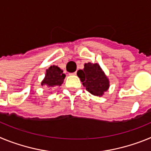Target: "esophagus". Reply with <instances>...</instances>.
<instances>
[{
	"instance_id": "esophagus-1",
	"label": "esophagus",
	"mask_w": 151,
	"mask_h": 151,
	"mask_svg": "<svg viewBox=\"0 0 151 151\" xmlns=\"http://www.w3.org/2000/svg\"><path fill=\"white\" fill-rule=\"evenodd\" d=\"M77 74V73L76 72H75V73H71V74L70 75H73V76H76V75Z\"/></svg>"
}]
</instances>
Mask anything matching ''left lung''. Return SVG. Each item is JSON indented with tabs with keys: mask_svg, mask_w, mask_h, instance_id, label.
<instances>
[{
	"mask_svg": "<svg viewBox=\"0 0 151 151\" xmlns=\"http://www.w3.org/2000/svg\"><path fill=\"white\" fill-rule=\"evenodd\" d=\"M77 76L86 90L93 95L102 96L110 87L109 79L99 64L85 63L84 69H79Z\"/></svg>",
	"mask_w": 151,
	"mask_h": 151,
	"instance_id": "8db88e82",
	"label": "left lung"
}]
</instances>
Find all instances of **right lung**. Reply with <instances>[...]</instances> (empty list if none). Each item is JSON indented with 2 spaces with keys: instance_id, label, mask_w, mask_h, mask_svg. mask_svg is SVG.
<instances>
[{
  "instance_id": "right-lung-1",
  "label": "right lung",
  "mask_w": 151,
  "mask_h": 151,
  "mask_svg": "<svg viewBox=\"0 0 151 151\" xmlns=\"http://www.w3.org/2000/svg\"><path fill=\"white\" fill-rule=\"evenodd\" d=\"M66 75L63 73V70L57 66H51L46 70V74L41 85H47L48 87L60 86L63 83Z\"/></svg>"
}]
</instances>
